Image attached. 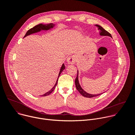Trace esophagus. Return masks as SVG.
Here are the masks:
<instances>
[{
    "label": "esophagus",
    "instance_id": "34e87169",
    "mask_svg": "<svg viewBox=\"0 0 135 135\" xmlns=\"http://www.w3.org/2000/svg\"><path fill=\"white\" fill-rule=\"evenodd\" d=\"M67 61L68 64H71V65L74 64L76 61V57H75L74 55L70 56L67 58Z\"/></svg>",
    "mask_w": 135,
    "mask_h": 135
}]
</instances>
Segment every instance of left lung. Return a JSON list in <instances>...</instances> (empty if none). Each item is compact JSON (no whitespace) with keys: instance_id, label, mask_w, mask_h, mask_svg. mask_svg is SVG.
<instances>
[{"instance_id":"1","label":"left lung","mask_w":135,"mask_h":135,"mask_svg":"<svg viewBox=\"0 0 135 135\" xmlns=\"http://www.w3.org/2000/svg\"><path fill=\"white\" fill-rule=\"evenodd\" d=\"M95 26H97L98 28V30H99L100 31V35L102 36H109L110 37H112V36L110 35V33H109L108 31H107L106 30H105L102 27H101L100 26H99L98 25H95ZM78 75H79V71L78 70V74H77V76L76 78L75 79V85H76V89L79 91V92L81 94H82L83 96L85 97H87V98H92L94 97H97V96H98L99 95H100L102 93H100V94H89L87 92H86L85 91L83 90V89H82V88L81 87V85H80L79 82V79H78Z\"/></svg>"}]
</instances>
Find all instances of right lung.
I'll use <instances>...</instances> for the list:
<instances>
[{
    "instance_id": "add662e5",
    "label": "right lung",
    "mask_w": 135,
    "mask_h": 135,
    "mask_svg": "<svg viewBox=\"0 0 135 135\" xmlns=\"http://www.w3.org/2000/svg\"><path fill=\"white\" fill-rule=\"evenodd\" d=\"M54 26V25L53 24V23H49V24H46V25H44V24H41H41H39V25H36L35 27H33V28H32L30 29L29 30H28V31L26 32V33L25 35V36H24V37H26V36H28L29 35H31L32 33H35V32H39V31H40L42 30H49L51 28H53ZM65 66L64 64H62V67H61V68L60 69L59 75H58V78H59L60 75L62 73V71L65 69ZM57 81H58V79H57L56 82L55 83V84L54 85V86H53V88L51 90H50L49 91H48L47 92L45 93V94H43V95H42L41 96H43V97H44V96H46V95H48L50 94H51L53 92V91L55 89V88L56 87V85H57Z\"/></svg>"
}]
</instances>
